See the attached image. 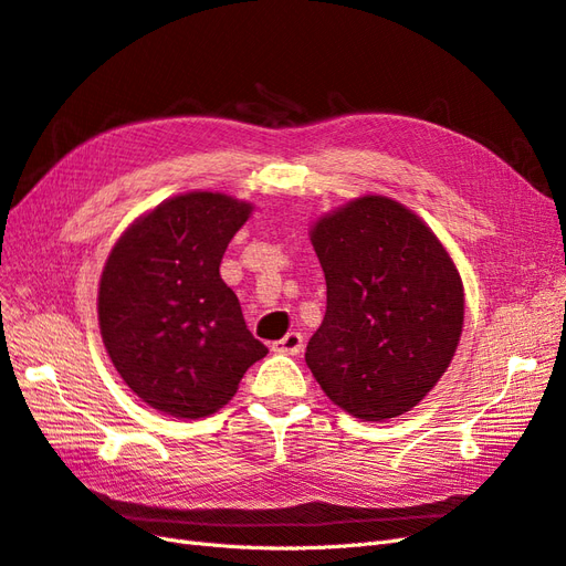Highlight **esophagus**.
Returning a JSON list of instances; mask_svg holds the SVG:
<instances>
[{
	"mask_svg": "<svg viewBox=\"0 0 566 566\" xmlns=\"http://www.w3.org/2000/svg\"><path fill=\"white\" fill-rule=\"evenodd\" d=\"M302 347H304V337L300 335V333H287L285 337H281L279 342H273V352L276 354H290V356H295V354H300L302 352Z\"/></svg>",
	"mask_w": 566,
	"mask_h": 566,
	"instance_id": "34e87169",
	"label": "esophagus"
}]
</instances>
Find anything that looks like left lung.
Listing matches in <instances>:
<instances>
[{
  "mask_svg": "<svg viewBox=\"0 0 566 566\" xmlns=\"http://www.w3.org/2000/svg\"><path fill=\"white\" fill-rule=\"evenodd\" d=\"M328 302L306 366L364 422L418 406L453 361L465 290L434 231L387 196H361L310 229Z\"/></svg>",
  "mask_w": 566,
  "mask_h": 566,
  "instance_id": "obj_1",
  "label": "left lung"
}]
</instances>
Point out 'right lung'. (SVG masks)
Returning a JSON list of instances; mask_svg holds the SVG:
<instances>
[{
	"instance_id": "obj_1",
	"label": "right lung",
	"mask_w": 566,
	"mask_h": 566,
	"mask_svg": "<svg viewBox=\"0 0 566 566\" xmlns=\"http://www.w3.org/2000/svg\"><path fill=\"white\" fill-rule=\"evenodd\" d=\"M252 202L188 191L136 217L98 281V328L119 378L150 408L198 420L266 356L219 264Z\"/></svg>"
}]
</instances>
